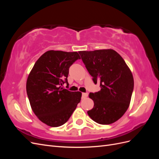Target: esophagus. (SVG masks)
Wrapping results in <instances>:
<instances>
[{"mask_svg": "<svg viewBox=\"0 0 159 159\" xmlns=\"http://www.w3.org/2000/svg\"><path fill=\"white\" fill-rule=\"evenodd\" d=\"M88 96V93H82V96H81V98L82 99H84L85 98H87Z\"/></svg>", "mask_w": 159, "mask_h": 159, "instance_id": "obj_1", "label": "esophagus"}]
</instances>
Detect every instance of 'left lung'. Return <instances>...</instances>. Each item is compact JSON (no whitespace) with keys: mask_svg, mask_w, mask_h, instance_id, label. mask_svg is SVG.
Segmentation results:
<instances>
[{"mask_svg":"<svg viewBox=\"0 0 159 159\" xmlns=\"http://www.w3.org/2000/svg\"><path fill=\"white\" fill-rule=\"evenodd\" d=\"M85 68L101 90L90 93L94 107L88 111L90 118L102 125H109L121 118L131 102L134 80L123 57L113 50L80 51Z\"/></svg>","mask_w":159,"mask_h":159,"instance_id":"obj_1","label":"left lung"}]
</instances>
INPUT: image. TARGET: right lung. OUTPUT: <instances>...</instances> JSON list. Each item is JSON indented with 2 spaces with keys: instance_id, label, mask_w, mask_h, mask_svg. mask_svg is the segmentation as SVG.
<instances>
[{
  "instance_id": "1",
  "label": "right lung",
  "mask_w": 159,
  "mask_h": 159,
  "mask_svg": "<svg viewBox=\"0 0 159 159\" xmlns=\"http://www.w3.org/2000/svg\"><path fill=\"white\" fill-rule=\"evenodd\" d=\"M78 59L77 52L50 50L42 54L28 75L26 92L32 111L47 125L57 127L68 121L80 102L81 93L67 84L70 67Z\"/></svg>"
}]
</instances>
